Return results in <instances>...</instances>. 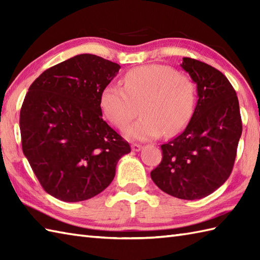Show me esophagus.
I'll use <instances>...</instances> for the list:
<instances>
[{
  "label": "esophagus",
  "instance_id": "obj_1",
  "mask_svg": "<svg viewBox=\"0 0 260 260\" xmlns=\"http://www.w3.org/2000/svg\"><path fill=\"white\" fill-rule=\"evenodd\" d=\"M142 148H143V146L140 144H132V151L133 152H140Z\"/></svg>",
  "mask_w": 260,
  "mask_h": 260
}]
</instances>
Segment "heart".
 <instances>
[{
	"mask_svg": "<svg viewBox=\"0 0 260 260\" xmlns=\"http://www.w3.org/2000/svg\"><path fill=\"white\" fill-rule=\"evenodd\" d=\"M196 106L192 80L163 64H147L129 70L124 88L108 86L101 95L104 115L116 128L124 129L137 115L142 117L125 129L135 141L175 136L183 131Z\"/></svg>",
	"mask_w": 260,
	"mask_h": 260,
	"instance_id": "heart-1",
	"label": "heart"
}]
</instances>
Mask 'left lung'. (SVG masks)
I'll use <instances>...</instances> for the list:
<instances>
[{
  "instance_id": "8db88e82",
  "label": "left lung",
  "mask_w": 260,
  "mask_h": 260,
  "mask_svg": "<svg viewBox=\"0 0 260 260\" xmlns=\"http://www.w3.org/2000/svg\"><path fill=\"white\" fill-rule=\"evenodd\" d=\"M181 67L197 85V106L185 129L161 146L162 162L151 178L170 196L198 200L229 178L242 124L238 97L227 77L191 58H183Z\"/></svg>"
}]
</instances>
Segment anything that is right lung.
Instances as JSON below:
<instances>
[{"instance_id": "add662e5", "label": "right lung", "mask_w": 260, "mask_h": 260, "mask_svg": "<svg viewBox=\"0 0 260 260\" xmlns=\"http://www.w3.org/2000/svg\"><path fill=\"white\" fill-rule=\"evenodd\" d=\"M119 69L95 54H78L43 71L25 95L22 150L43 189L58 200L99 194L131 152L102 117L101 95Z\"/></svg>"}]
</instances>
